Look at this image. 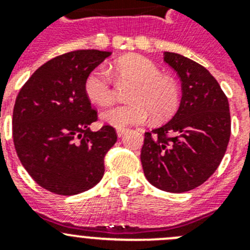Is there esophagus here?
<instances>
[{
  "label": "esophagus",
  "mask_w": 250,
  "mask_h": 250,
  "mask_svg": "<svg viewBox=\"0 0 250 250\" xmlns=\"http://www.w3.org/2000/svg\"><path fill=\"white\" fill-rule=\"evenodd\" d=\"M126 132H127V129H118V130H116V134H118L119 138H123V136L125 135Z\"/></svg>",
  "instance_id": "1"
}]
</instances>
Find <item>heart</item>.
<instances>
[{
  "mask_svg": "<svg viewBox=\"0 0 250 250\" xmlns=\"http://www.w3.org/2000/svg\"><path fill=\"white\" fill-rule=\"evenodd\" d=\"M120 81H127L136 87L131 92L130 105L114 106L101 114L107 125L125 129L149 120L152 114L155 120H165L178 110L180 89L174 79L161 75L160 68L149 59L139 55L124 56L112 65ZM85 94L91 103L107 106L114 100V87L107 72L95 68L85 80Z\"/></svg>",
  "mask_w": 250,
  "mask_h": 250,
  "instance_id": "heart-1",
  "label": "heart"
}]
</instances>
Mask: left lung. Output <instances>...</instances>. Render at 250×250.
I'll return each mask as SVG.
<instances>
[{
  "instance_id": "left-lung-1",
  "label": "left lung",
  "mask_w": 250,
  "mask_h": 250,
  "mask_svg": "<svg viewBox=\"0 0 250 250\" xmlns=\"http://www.w3.org/2000/svg\"><path fill=\"white\" fill-rule=\"evenodd\" d=\"M164 61L180 77L182 100L171 120L145 132L140 159L150 184L185 193L219 167L230 138L229 103L204 66L175 52H164Z\"/></svg>"
}]
</instances>
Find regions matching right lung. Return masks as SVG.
<instances>
[{
    "instance_id": "1",
    "label": "right lung",
    "mask_w": 250,
    "mask_h": 250,
    "mask_svg": "<svg viewBox=\"0 0 250 250\" xmlns=\"http://www.w3.org/2000/svg\"><path fill=\"white\" fill-rule=\"evenodd\" d=\"M110 51L79 50L40 66L17 95L12 134L21 164L51 193L75 195L104 175V158L118 140L114 127L92 131L96 111L85 80Z\"/></svg>"
}]
</instances>
